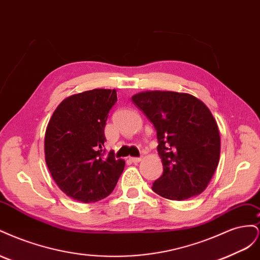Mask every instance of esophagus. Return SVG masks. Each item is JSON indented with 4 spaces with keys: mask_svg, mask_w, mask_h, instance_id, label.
<instances>
[{
    "mask_svg": "<svg viewBox=\"0 0 260 260\" xmlns=\"http://www.w3.org/2000/svg\"><path fill=\"white\" fill-rule=\"evenodd\" d=\"M129 159H130L132 162L137 164V162L141 161V157H129Z\"/></svg>",
    "mask_w": 260,
    "mask_h": 260,
    "instance_id": "obj_1",
    "label": "esophagus"
}]
</instances>
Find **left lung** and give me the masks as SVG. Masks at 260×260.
<instances>
[{
    "mask_svg": "<svg viewBox=\"0 0 260 260\" xmlns=\"http://www.w3.org/2000/svg\"><path fill=\"white\" fill-rule=\"evenodd\" d=\"M132 101L157 131L164 172L152 190L172 201L201 194L220 157L218 125L208 107L191 94L171 91L141 92Z\"/></svg>",
    "mask_w": 260,
    "mask_h": 260,
    "instance_id": "8db88e82",
    "label": "left lung"
}]
</instances>
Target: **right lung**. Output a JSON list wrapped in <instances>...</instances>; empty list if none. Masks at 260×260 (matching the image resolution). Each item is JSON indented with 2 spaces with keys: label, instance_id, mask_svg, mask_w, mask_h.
Masks as SVG:
<instances>
[{
  "label": "right lung",
  "instance_id": "1",
  "mask_svg": "<svg viewBox=\"0 0 260 260\" xmlns=\"http://www.w3.org/2000/svg\"><path fill=\"white\" fill-rule=\"evenodd\" d=\"M117 102L116 90L94 89L65 99L55 109L44 138L45 162L60 190L82 203L113 192L124 168L113 151L105 154L104 129Z\"/></svg>",
  "mask_w": 260,
  "mask_h": 260
}]
</instances>
